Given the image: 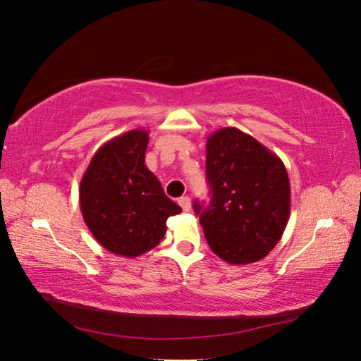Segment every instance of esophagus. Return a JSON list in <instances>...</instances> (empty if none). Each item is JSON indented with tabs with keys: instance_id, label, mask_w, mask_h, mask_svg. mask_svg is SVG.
I'll return each instance as SVG.
<instances>
[{
	"instance_id": "34e87169",
	"label": "esophagus",
	"mask_w": 361,
	"mask_h": 361,
	"mask_svg": "<svg viewBox=\"0 0 361 361\" xmlns=\"http://www.w3.org/2000/svg\"><path fill=\"white\" fill-rule=\"evenodd\" d=\"M178 203L183 208V212H189V209H191V199H189L188 195H183V197L178 200Z\"/></svg>"
}]
</instances>
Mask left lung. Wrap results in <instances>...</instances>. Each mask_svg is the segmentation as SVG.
Here are the masks:
<instances>
[{"label":"left lung","mask_w":361,"mask_h":361,"mask_svg":"<svg viewBox=\"0 0 361 361\" xmlns=\"http://www.w3.org/2000/svg\"><path fill=\"white\" fill-rule=\"evenodd\" d=\"M208 207L194 202L212 251L232 265L264 259L278 245L290 216V183L284 162L237 128L207 139Z\"/></svg>","instance_id":"1"}]
</instances>
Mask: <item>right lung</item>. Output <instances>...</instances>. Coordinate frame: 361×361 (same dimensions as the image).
Returning a JSON list of instances; mask_svg holds the SVG:
<instances>
[{"instance_id":"1","label":"right lung","mask_w":361,"mask_h":361,"mask_svg":"<svg viewBox=\"0 0 361 361\" xmlns=\"http://www.w3.org/2000/svg\"><path fill=\"white\" fill-rule=\"evenodd\" d=\"M148 140V130L133 129L104 143L78 188L85 224L97 243L121 257H139L158 246L166 221L181 213L145 166Z\"/></svg>"}]
</instances>
